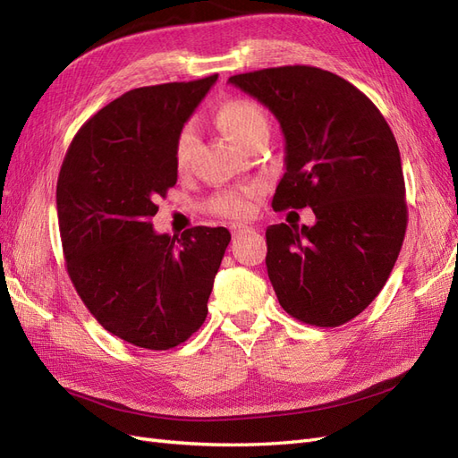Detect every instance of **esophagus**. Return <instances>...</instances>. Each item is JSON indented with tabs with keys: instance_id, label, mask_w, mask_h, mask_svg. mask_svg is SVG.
<instances>
[{
	"instance_id": "esophagus-1",
	"label": "esophagus",
	"mask_w": 458,
	"mask_h": 458,
	"mask_svg": "<svg viewBox=\"0 0 458 458\" xmlns=\"http://www.w3.org/2000/svg\"><path fill=\"white\" fill-rule=\"evenodd\" d=\"M252 229H248V227H233V239H239V237H242V234H246V233H250Z\"/></svg>"
}]
</instances>
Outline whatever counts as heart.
Listing matches in <instances>:
<instances>
[{
    "label": "heart",
    "mask_w": 458,
    "mask_h": 458,
    "mask_svg": "<svg viewBox=\"0 0 458 458\" xmlns=\"http://www.w3.org/2000/svg\"><path fill=\"white\" fill-rule=\"evenodd\" d=\"M216 120L233 141L246 147L261 131H269L267 113L259 103L252 99H229L216 110ZM199 143L195 123L189 122L177 131L174 143V162L179 172L187 170ZM258 200L256 187H239L221 191L208 200V210L227 219L250 217Z\"/></svg>",
    "instance_id": "1"
}]
</instances>
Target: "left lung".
I'll list each match as a JSON object with an SVG mask.
<instances>
[{
    "instance_id": "obj_1",
    "label": "left lung",
    "mask_w": 458,
    "mask_h": 458,
    "mask_svg": "<svg viewBox=\"0 0 458 458\" xmlns=\"http://www.w3.org/2000/svg\"><path fill=\"white\" fill-rule=\"evenodd\" d=\"M229 81L281 122L286 172L273 210L310 206L315 225H271L266 266L283 310L315 327L352 321L378 296L407 231L395 137L369 97L308 64ZM294 214V212H293Z\"/></svg>"
}]
</instances>
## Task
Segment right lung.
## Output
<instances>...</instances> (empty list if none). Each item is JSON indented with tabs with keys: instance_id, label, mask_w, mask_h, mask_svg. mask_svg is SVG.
I'll list each match as a JSON object with an SVG mask.
<instances>
[{
	"instance_id": "1",
	"label": "right lung",
	"mask_w": 458,
	"mask_h": 458,
	"mask_svg": "<svg viewBox=\"0 0 458 458\" xmlns=\"http://www.w3.org/2000/svg\"><path fill=\"white\" fill-rule=\"evenodd\" d=\"M217 74L137 88L78 130L57 179L68 276L110 335L145 350L189 340L208 315L231 233L191 227L157 234V200L177 182V131Z\"/></svg>"
}]
</instances>
